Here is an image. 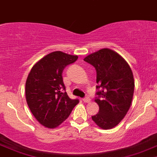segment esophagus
Here are the masks:
<instances>
[{"label":"esophagus","instance_id":"1","mask_svg":"<svg viewBox=\"0 0 157 157\" xmlns=\"http://www.w3.org/2000/svg\"><path fill=\"white\" fill-rule=\"evenodd\" d=\"M83 101H84V102H89V101H91V99H90L89 97H85L84 98H83Z\"/></svg>","mask_w":157,"mask_h":157}]
</instances>
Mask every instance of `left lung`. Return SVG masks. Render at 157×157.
<instances>
[{
    "instance_id": "8db88e82",
    "label": "left lung",
    "mask_w": 157,
    "mask_h": 157,
    "mask_svg": "<svg viewBox=\"0 0 157 157\" xmlns=\"http://www.w3.org/2000/svg\"><path fill=\"white\" fill-rule=\"evenodd\" d=\"M96 70L95 101L99 111L92 121L102 129H110L125 117L133 98L135 80L127 62L117 52L101 49L84 59Z\"/></svg>"
}]
</instances>
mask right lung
I'll return each instance as SVG.
<instances>
[{"label": "right lung", "instance_id": "obj_1", "mask_svg": "<svg viewBox=\"0 0 157 157\" xmlns=\"http://www.w3.org/2000/svg\"><path fill=\"white\" fill-rule=\"evenodd\" d=\"M78 57L54 52L41 59L31 69L26 82L28 106L38 122L53 128L66 121L79 102L66 91L63 71Z\"/></svg>", "mask_w": 157, "mask_h": 157}]
</instances>
